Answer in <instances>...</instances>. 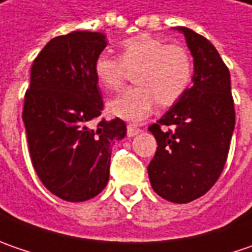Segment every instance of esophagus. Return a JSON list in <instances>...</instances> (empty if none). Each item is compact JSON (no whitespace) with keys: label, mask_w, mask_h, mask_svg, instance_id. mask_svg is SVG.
I'll list each match as a JSON object with an SVG mask.
<instances>
[{"label":"esophagus","mask_w":252,"mask_h":252,"mask_svg":"<svg viewBox=\"0 0 252 252\" xmlns=\"http://www.w3.org/2000/svg\"><path fill=\"white\" fill-rule=\"evenodd\" d=\"M140 131V129H139L137 126H134V125H129V126H127V136H129V137H133V136L139 134Z\"/></svg>","instance_id":"1"}]
</instances>
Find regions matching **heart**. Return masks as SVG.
Instances as JSON below:
<instances>
[{
  "mask_svg": "<svg viewBox=\"0 0 252 252\" xmlns=\"http://www.w3.org/2000/svg\"><path fill=\"white\" fill-rule=\"evenodd\" d=\"M136 87L125 90L108 102L113 116L130 122H141L153 111L156 101L171 106L187 91L192 78V62L185 47L167 44L150 34L133 36L121 44V57L108 53L96 56L94 73L106 91H118L127 71H134Z\"/></svg>",
  "mask_w": 252,
  "mask_h": 252,
  "instance_id": "1",
  "label": "heart"
}]
</instances>
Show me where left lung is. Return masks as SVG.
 <instances>
[{
    "label": "left lung",
    "instance_id": "obj_1",
    "mask_svg": "<svg viewBox=\"0 0 252 252\" xmlns=\"http://www.w3.org/2000/svg\"><path fill=\"white\" fill-rule=\"evenodd\" d=\"M174 29L184 33L193 57V84L149 127L158 147L147 171L157 195L188 203L205 195L224 168L236 112L230 73L216 47L192 29Z\"/></svg>",
    "mask_w": 252,
    "mask_h": 252
}]
</instances>
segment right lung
Returning <instances> with one entry per match:
<instances>
[{
  "label": "right lung",
  "mask_w": 252,
  "mask_h": 252,
  "mask_svg": "<svg viewBox=\"0 0 252 252\" xmlns=\"http://www.w3.org/2000/svg\"><path fill=\"white\" fill-rule=\"evenodd\" d=\"M106 44L101 32L57 36L31 70L22 113L31 160L44 187L67 202L101 193L109 181L112 147L126 136L119 118L90 126L103 108L94 62Z\"/></svg>",
  "instance_id": "right-lung-1"
}]
</instances>
